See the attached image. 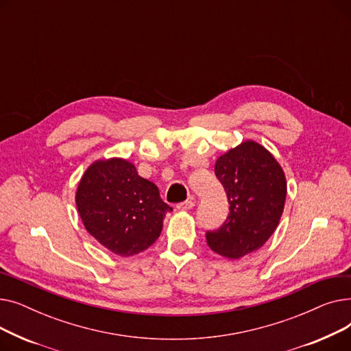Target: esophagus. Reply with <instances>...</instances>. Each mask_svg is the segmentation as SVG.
Here are the masks:
<instances>
[{"instance_id":"obj_1","label":"esophagus","mask_w":351,"mask_h":351,"mask_svg":"<svg viewBox=\"0 0 351 351\" xmlns=\"http://www.w3.org/2000/svg\"><path fill=\"white\" fill-rule=\"evenodd\" d=\"M195 206V202L193 200H186V202H182V204H178L176 208L179 210H191Z\"/></svg>"}]
</instances>
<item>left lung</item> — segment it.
<instances>
[{
  "label": "left lung",
  "instance_id": "1",
  "mask_svg": "<svg viewBox=\"0 0 351 351\" xmlns=\"http://www.w3.org/2000/svg\"><path fill=\"white\" fill-rule=\"evenodd\" d=\"M215 175L230 212L222 226L206 232V242L217 254L239 259L261 249L278 228L287 193L285 172L266 147L246 141L217 158Z\"/></svg>",
  "mask_w": 351,
  "mask_h": 351
}]
</instances>
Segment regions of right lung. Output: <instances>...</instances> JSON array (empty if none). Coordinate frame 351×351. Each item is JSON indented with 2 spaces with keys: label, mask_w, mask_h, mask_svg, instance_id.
Segmentation results:
<instances>
[{
  "label": "right lung",
  "mask_w": 351,
  "mask_h": 351,
  "mask_svg": "<svg viewBox=\"0 0 351 351\" xmlns=\"http://www.w3.org/2000/svg\"><path fill=\"white\" fill-rule=\"evenodd\" d=\"M75 202L89 234L122 257L154 245L165 215L172 210L155 183L139 176L135 165L121 158L92 163L80 180Z\"/></svg>",
  "instance_id": "add662e5"
}]
</instances>
